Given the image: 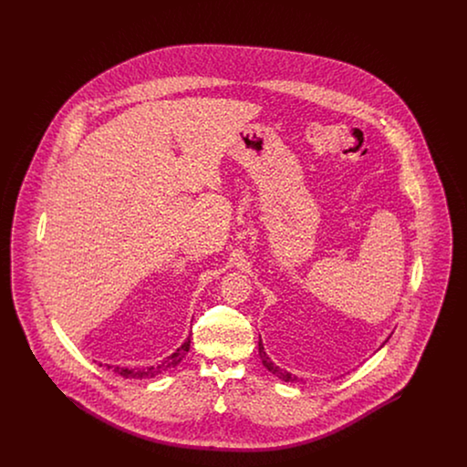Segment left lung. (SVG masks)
<instances>
[{
  "label": "left lung",
  "mask_w": 467,
  "mask_h": 467,
  "mask_svg": "<svg viewBox=\"0 0 467 467\" xmlns=\"http://www.w3.org/2000/svg\"><path fill=\"white\" fill-rule=\"evenodd\" d=\"M385 341H389V337L385 339ZM385 345V343H383ZM381 345V347H383ZM379 347V348H381ZM259 356H261V360H263V364H265V368H266L269 373H273L275 377L280 378L282 381H290V383H294V381H297L299 378L296 377V375H292L289 373L287 369H282L280 366H276L273 360H271V357L267 356L266 352H265V345H263V341H259Z\"/></svg>",
  "instance_id": "8db88e82"
}]
</instances>
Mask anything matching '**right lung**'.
Listing matches in <instances>:
<instances>
[{
  "label": "right lung",
  "instance_id": "right-lung-1",
  "mask_svg": "<svg viewBox=\"0 0 467 467\" xmlns=\"http://www.w3.org/2000/svg\"><path fill=\"white\" fill-rule=\"evenodd\" d=\"M189 348H191V334H189L187 339L182 343V347L177 348L171 356L166 357L159 366H149V368H141V369H136V368H122V366H110V364H105V366H107L109 369H113V373L120 375L122 378H134V379L154 378L178 366L180 360L189 352ZM99 366H101V364H99Z\"/></svg>",
  "mask_w": 467,
  "mask_h": 467
}]
</instances>
